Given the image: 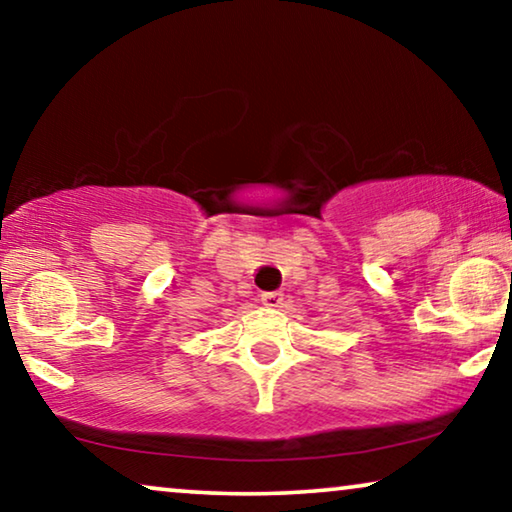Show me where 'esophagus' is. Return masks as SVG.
Here are the masks:
<instances>
[{"mask_svg": "<svg viewBox=\"0 0 512 512\" xmlns=\"http://www.w3.org/2000/svg\"><path fill=\"white\" fill-rule=\"evenodd\" d=\"M282 291H263L261 293V303L265 307H279L282 305Z\"/></svg>", "mask_w": 512, "mask_h": 512, "instance_id": "obj_1", "label": "esophagus"}]
</instances>
